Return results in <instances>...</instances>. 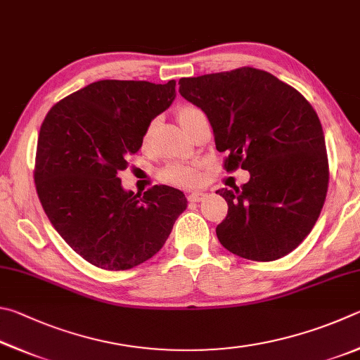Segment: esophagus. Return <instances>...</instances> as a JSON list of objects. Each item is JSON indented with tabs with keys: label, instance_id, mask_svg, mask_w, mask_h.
<instances>
[{
	"label": "esophagus",
	"instance_id": "1",
	"mask_svg": "<svg viewBox=\"0 0 360 360\" xmlns=\"http://www.w3.org/2000/svg\"><path fill=\"white\" fill-rule=\"evenodd\" d=\"M204 198H205L204 193H191V194H188V200H190V202H199V200H202Z\"/></svg>",
	"mask_w": 360,
	"mask_h": 360
}]
</instances>
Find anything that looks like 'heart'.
<instances>
[{"instance_id":"1","label":"heart","mask_w":360,"mask_h":360,"mask_svg":"<svg viewBox=\"0 0 360 360\" xmlns=\"http://www.w3.org/2000/svg\"><path fill=\"white\" fill-rule=\"evenodd\" d=\"M202 113H204L202 110L194 105H181L176 109L175 115L181 128L185 129V132H188L194 120H196L199 115H202ZM151 126L153 124L150 123L143 132V137H142L143 143L148 141ZM158 175H160V180L167 185L185 186V188L196 186L200 181V164L199 162H170L167 166H164Z\"/></svg>"}]
</instances>
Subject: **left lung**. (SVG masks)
<instances>
[{
  "instance_id": "8db88e82",
  "label": "left lung",
  "mask_w": 360,
  "mask_h": 360,
  "mask_svg": "<svg viewBox=\"0 0 360 360\" xmlns=\"http://www.w3.org/2000/svg\"><path fill=\"white\" fill-rule=\"evenodd\" d=\"M180 94L205 112L224 169L250 172L242 188L217 193L228 215L219 243L245 259L276 261L310 234L329 186L323 126L311 104L256 68L184 77Z\"/></svg>"
}]
</instances>
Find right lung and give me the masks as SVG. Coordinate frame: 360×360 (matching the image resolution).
<instances>
[{"label":"right lung","instance_id":"obj_1","mask_svg":"<svg viewBox=\"0 0 360 360\" xmlns=\"http://www.w3.org/2000/svg\"><path fill=\"white\" fill-rule=\"evenodd\" d=\"M175 80H99L58 101L37 137L36 191L56 232L86 262L128 270L166 243L186 198L155 185L124 191L120 170L147 126L172 104Z\"/></svg>","mask_w":360,"mask_h":360}]
</instances>
